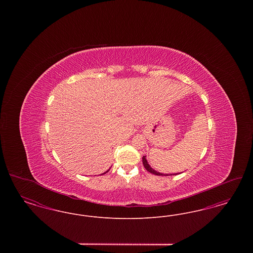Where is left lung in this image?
I'll return each mask as SVG.
<instances>
[{
	"instance_id": "left-lung-1",
	"label": "left lung",
	"mask_w": 253,
	"mask_h": 253,
	"mask_svg": "<svg viewBox=\"0 0 253 253\" xmlns=\"http://www.w3.org/2000/svg\"><path fill=\"white\" fill-rule=\"evenodd\" d=\"M142 163H143V166H144V168L149 171V172H151V173H153V174H156V175H176V174H178V173H170V174H164V173H161V172H158V171H157L156 169H154L152 168L149 164H148V161H147V159H146V156H143V157H142Z\"/></svg>"
}]
</instances>
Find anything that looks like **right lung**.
Here are the masks:
<instances>
[{"mask_svg":"<svg viewBox=\"0 0 253 253\" xmlns=\"http://www.w3.org/2000/svg\"><path fill=\"white\" fill-rule=\"evenodd\" d=\"M109 169H108V170H106V171H105V172H103V173H102V174H104V173H106V172H108Z\"/></svg>","mask_w":253,"mask_h":253,"instance_id":"add662e5","label":"right lung"}]
</instances>
